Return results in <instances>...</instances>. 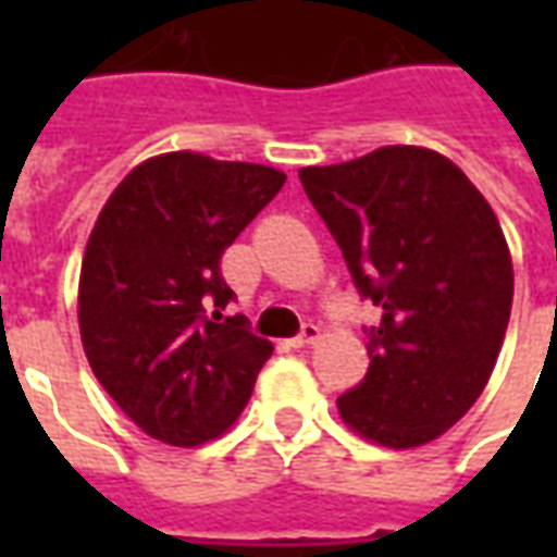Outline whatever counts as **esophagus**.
Segmentation results:
<instances>
[{"instance_id":"1","label":"esophagus","mask_w":557,"mask_h":557,"mask_svg":"<svg viewBox=\"0 0 557 557\" xmlns=\"http://www.w3.org/2000/svg\"><path fill=\"white\" fill-rule=\"evenodd\" d=\"M315 339H319V325H315V322H304L301 331L292 337V346H298V349H301V346H310V343H315Z\"/></svg>"}]
</instances>
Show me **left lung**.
<instances>
[{
	"mask_svg": "<svg viewBox=\"0 0 557 557\" xmlns=\"http://www.w3.org/2000/svg\"><path fill=\"white\" fill-rule=\"evenodd\" d=\"M363 301L370 370L337 399L351 430L418 447L462 418L490 382L513 304L498 218L466 172L430 148L387 146L298 172Z\"/></svg>",
	"mask_w": 557,
	"mask_h": 557,
	"instance_id": "obj_1",
	"label": "left lung"
}]
</instances>
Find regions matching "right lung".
I'll list each match as a JSON object with an SVG mask.
<instances>
[{"label":"right lung","instance_id":"obj_1","mask_svg":"<svg viewBox=\"0 0 557 557\" xmlns=\"http://www.w3.org/2000/svg\"><path fill=\"white\" fill-rule=\"evenodd\" d=\"M259 163L160 154L119 184L79 271V334L103 391L175 447L218 438L253 394L271 343L242 313L220 259L280 194Z\"/></svg>","mask_w":557,"mask_h":557}]
</instances>
